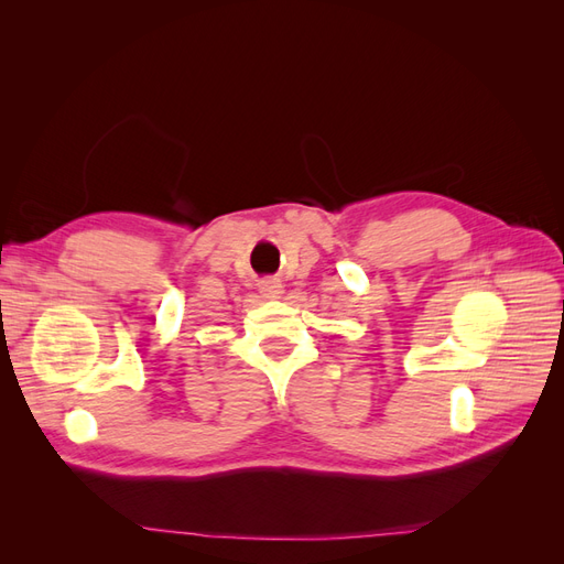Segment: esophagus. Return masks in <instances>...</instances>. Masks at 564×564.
Segmentation results:
<instances>
[{"mask_svg": "<svg viewBox=\"0 0 564 564\" xmlns=\"http://www.w3.org/2000/svg\"><path fill=\"white\" fill-rule=\"evenodd\" d=\"M282 292H284V286L280 280H263L261 282V294L265 299H280Z\"/></svg>", "mask_w": 564, "mask_h": 564, "instance_id": "obj_1", "label": "esophagus"}]
</instances>
